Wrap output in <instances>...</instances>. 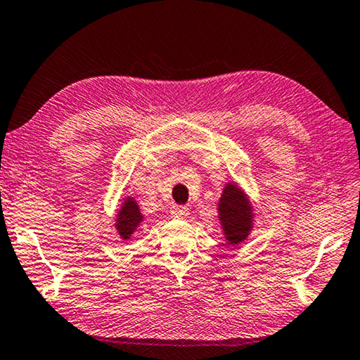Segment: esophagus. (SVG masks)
Returning <instances> with one entry per match:
<instances>
[{
	"label": "esophagus",
	"instance_id": "34e87169",
	"mask_svg": "<svg viewBox=\"0 0 360 360\" xmlns=\"http://www.w3.org/2000/svg\"><path fill=\"white\" fill-rule=\"evenodd\" d=\"M170 215H172L174 218L185 219V218H188V215H190V210H188L184 205H174L172 209H170Z\"/></svg>",
	"mask_w": 360,
	"mask_h": 360
}]
</instances>
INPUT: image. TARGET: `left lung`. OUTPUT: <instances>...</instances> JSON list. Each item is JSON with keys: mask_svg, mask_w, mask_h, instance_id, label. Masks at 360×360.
Returning <instances> with one entry per match:
<instances>
[{"mask_svg": "<svg viewBox=\"0 0 360 360\" xmlns=\"http://www.w3.org/2000/svg\"><path fill=\"white\" fill-rule=\"evenodd\" d=\"M217 210L218 221L228 245L238 247L248 240L255 228L256 212L247 191L237 181L229 180L224 185Z\"/></svg>", "mask_w": 360, "mask_h": 360, "instance_id": "obj_1", "label": "left lung"}]
</instances>
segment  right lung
Segmentation results:
<instances>
[{"label": "right lung", "mask_w": 360, "mask_h": 360, "mask_svg": "<svg viewBox=\"0 0 360 360\" xmlns=\"http://www.w3.org/2000/svg\"><path fill=\"white\" fill-rule=\"evenodd\" d=\"M142 223H143V215L136 198L124 196V199L122 200V204H120L118 210L115 213V223H113V228H115L120 240L122 242L131 240L132 234H136V231Z\"/></svg>", "instance_id": "1"}]
</instances>
